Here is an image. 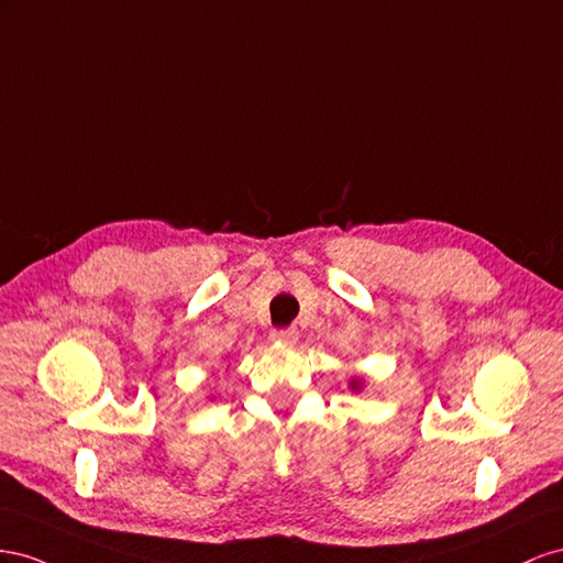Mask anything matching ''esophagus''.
Wrapping results in <instances>:
<instances>
[{
	"instance_id": "1",
	"label": "esophagus",
	"mask_w": 563,
	"mask_h": 563,
	"mask_svg": "<svg viewBox=\"0 0 563 563\" xmlns=\"http://www.w3.org/2000/svg\"><path fill=\"white\" fill-rule=\"evenodd\" d=\"M271 340L278 344H295L297 342V328H278L271 332Z\"/></svg>"
}]
</instances>
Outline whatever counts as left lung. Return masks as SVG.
<instances>
[{"label": "left lung", "instance_id": "1", "mask_svg": "<svg viewBox=\"0 0 563 563\" xmlns=\"http://www.w3.org/2000/svg\"><path fill=\"white\" fill-rule=\"evenodd\" d=\"M351 387H353V389H358V387H361V384H358V382H351Z\"/></svg>", "mask_w": 563, "mask_h": 563}]
</instances>
